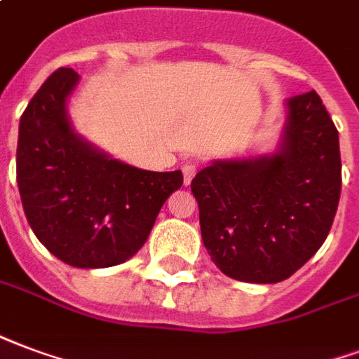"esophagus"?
Returning <instances> with one entry per match:
<instances>
[{
    "instance_id": "1",
    "label": "esophagus",
    "mask_w": 359,
    "mask_h": 359,
    "mask_svg": "<svg viewBox=\"0 0 359 359\" xmlns=\"http://www.w3.org/2000/svg\"><path fill=\"white\" fill-rule=\"evenodd\" d=\"M196 172H198V165H194V163H184V165H182L184 184H190V182H192V179L196 177Z\"/></svg>"
}]
</instances>
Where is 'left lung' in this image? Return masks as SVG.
Returning <instances> with one entry per match:
<instances>
[{
	"instance_id": "8db88e82",
	"label": "left lung",
	"mask_w": 359,
	"mask_h": 359,
	"mask_svg": "<svg viewBox=\"0 0 359 359\" xmlns=\"http://www.w3.org/2000/svg\"><path fill=\"white\" fill-rule=\"evenodd\" d=\"M280 152L215 161L192 180L203 245L233 280H287L320 249L335 219L339 131L314 89L289 98Z\"/></svg>"
}]
</instances>
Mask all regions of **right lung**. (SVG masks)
Masks as SVG:
<instances>
[{"label": "right lung", "mask_w": 359, "mask_h": 359, "mask_svg": "<svg viewBox=\"0 0 359 359\" xmlns=\"http://www.w3.org/2000/svg\"><path fill=\"white\" fill-rule=\"evenodd\" d=\"M58 68L34 95L18 126L17 182L24 215L57 259L78 268L116 266L148 240L182 172L126 165L74 135L66 98L78 83Z\"/></svg>", "instance_id": "1"}]
</instances>
